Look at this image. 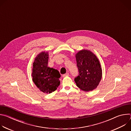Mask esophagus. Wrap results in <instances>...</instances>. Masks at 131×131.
I'll use <instances>...</instances> for the list:
<instances>
[{
    "label": "esophagus",
    "mask_w": 131,
    "mask_h": 131,
    "mask_svg": "<svg viewBox=\"0 0 131 131\" xmlns=\"http://www.w3.org/2000/svg\"><path fill=\"white\" fill-rule=\"evenodd\" d=\"M69 75V73H65V74H63V77H66V76H68Z\"/></svg>",
    "instance_id": "esophagus-1"
}]
</instances>
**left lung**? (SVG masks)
Masks as SVG:
<instances>
[{
	"instance_id": "obj_1",
	"label": "left lung",
	"mask_w": 131,
	"mask_h": 131,
	"mask_svg": "<svg viewBox=\"0 0 131 131\" xmlns=\"http://www.w3.org/2000/svg\"><path fill=\"white\" fill-rule=\"evenodd\" d=\"M79 75L74 78L76 85L89 92L96 89L102 79V70L96 55L87 50H82L76 55Z\"/></svg>"
}]
</instances>
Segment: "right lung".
Returning a JSON list of instances; mask_svg holds the SVG:
<instances>
[{
	"label": "right lung",
	"mask_w": 131,
	"mask_h": 131,
	"mask_svg": "<svg viewBox=\"0 0 131 131\" xmlns=\"http://www.w3.org/2000/svg\"><path fill=\"white\" fill-rule=\"evenodd\" d=\"M49 54L42 52L37 56L33 63L32 81L41 91L51 93L60 85L59 71L48 66Z\"/></svg>",
	"instance_id": "1"
}]
</instances>
